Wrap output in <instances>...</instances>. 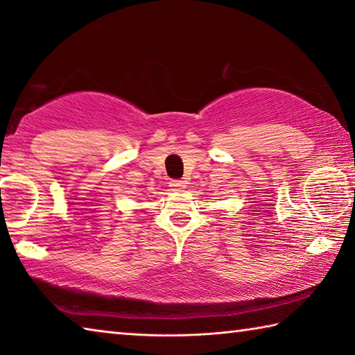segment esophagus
<instances>
[{
	"mask_svg": "<svg viewBox=\"0 0 355 355\" xmlns=\"http://www.w3.org/2000/svg\"><path fill=\"white\" fill-rule=\"evenodd\" d=\"M169 186H171V188H172L173 191H183L186 183L183 182V180H171Z\"/></svg>",
	"mask_w": 355,
	"mask_h": 355,
	"instance_id": "34e87169",
	"label": "esophagus"
}]
</instances>
